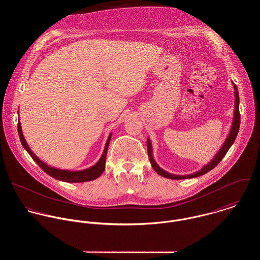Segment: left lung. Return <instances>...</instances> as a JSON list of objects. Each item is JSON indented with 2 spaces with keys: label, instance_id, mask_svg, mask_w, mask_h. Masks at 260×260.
Wrapping results in <instances>:
<instances>
[{
  "label": "left lung",
  "instance_id": "8db88e82",
  "mask_svg": "<svg viewBox=\"0 0 260 260\" xmlns=\"http://www.w3.org/2000/svg\"><path fill=\"white\" fill-rule=\"evenodd\" d=\"M233 84V82H232ZM233 88H234V96H235V102H234V112H233V120H232V124H231V128L229 130V133L222 144V146L218 150V152L215 154V156L212 158V160L210 162H208L206 165H204L200 170L193 172L191 174H186V175H176V174H172L169 173L165 170H163L154 160L153 157V149H152V144L150 139H147V150H148L149 160L150 163L153 167V169L161 176L169 178V179H176V180H181V179H189V178H195L201 175H204L205 173L209 172L210 170H212L221 160L223 157L225 156V154L227 153V151L231 147V145L234 143L238 130H239V125H240V114H239V95H238V90L235 84H233Z\"/></svg>",
  "mask_w": 260,
  "mask_h": 260
}]
</instances>
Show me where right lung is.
Wrapping results in <instances>:
<instances>
[{"label":"right lung","mask_w":260,"mask_h":260,"mask_svg":"<svg viewBox=\"0 0 260 260\" xmlns=\"http://www.w3.org/2000/svg\"><path fill=\"white\" fill-rule=\"evenodd\" d=\"M18 132H19V137L21 140V143L23 145V147L26 149V151L30 154V156L33 158V160L37 163L38 165L43 169L44 172H46L48 175H50L51 177L60 180V181H64V182H71V183H77V182H87V181H91L94 179H97L105 170V164H106V156H107V150L108 146L111 140L112 133L109 134L107 142L105 144V148L103 151V154L101 156V158L99 159V161L84 170H79V171H71V170H64V169H59V168H55L52 166H49L48 164L44 163L41 159H39L37 156L34 154V152L30 149L29 145L26 142V139L23 135V131H22V127H21V123H18Z\"/></svg>","instance_id":"1"}]
</instances>
